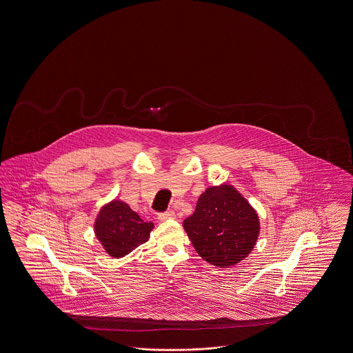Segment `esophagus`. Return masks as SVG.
Masks as SVG:
<instances>
[{
  "label": "esophagus",
  "instance_id": "obj_1",
  "mask_svg": "<svg viewBox=\"0 0 353 353\" xmlns=\"http://www.w3.org/2000/svg\"><path fill=\"white\" fill-rule=\"evenodd\" d=\"M174 218H176V214L173 211H166V212L158 214V221H161V222H165V221H169V219H174Z\"/></svg>",
  "mask_w": 353,
  "mask_h": 353
}]
</instances>
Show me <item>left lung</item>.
Wrapping results in <instances>:
<instances>
[{"label":"left lung","mask_w":353,"mask_h":353,"mask_svg":"<svg viewBox=\"0 0 353 353\" xmlns=\"http://www.w3.org/2000/svg\"><path fill=\"white\" fill-rule=\"evenodd\" d=\"M183 226L199 256L219 268L243 260L260 232L256 211L230 185L207 188Z\"/></svg>","instance_id":"1"}]
</instances>
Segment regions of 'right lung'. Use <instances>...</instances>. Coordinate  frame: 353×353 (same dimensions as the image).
Segmentation results:
<instances>
[{
  "label": "right lung",
  "instance_id": "1",
  "mask_svg": "<svg viewBox=\"0 0 353 353\" xmlns=\"http://www.w3.org/2000/svg\"><path fill=\"white\" fill-rule=\"evenodd\" d=\"M153 226L152 222L141 219L128 204L114 200L100 210L94 222V233L107 253L119 259L145 243Z\"/></svg>",
  "mask_w": 353,
  "mask_h": 353
}]
</instances>
